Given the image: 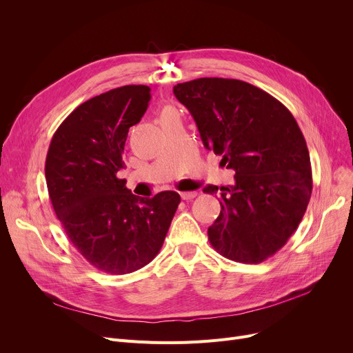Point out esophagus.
Instances as JSON below:
<instances>
[{"label":"esophagus","instance_id":"obj_1","mask_svg":"<svg viewBox=\"0 0 353 353\" xmlns=\"http://www.w3.org/2000/svg\"><path fill=\"white\" fill-rule=\"evenodd\" d=\"M180 196L183 200H192L197 196V192H183V193H180Z\"/></svg>","mask_w":353,"mask_h":353}]
</instances>
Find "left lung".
I'll return each mask as SVG.
<instances>
[{"label":"left lung","instance_id":"1","mask_svg":"<svg viewBox=\"0 0 353 353\" xmlns=\"http://www.w3.org/2000/svg\"><path fill=\"white\" fill-rule=\"evenodd\" d=\"M203 144L233 169L220 188L212 246L230 261L261 263L298 229L312 194L307 145L290 111L266 91L233 79H197L173 87ZM208 184L205 193H217Z\"/></svg>","mask_w":353,"mask_h":353}]
</instances>
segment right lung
I'll return each instance as SVG.
<instances>
[{
    "label": "right lung",
    "instance_id": "right-lung-1",
    "mask_svg": "<svg viewBox=\"0 0 353 353\" xmlns=\"http://www.w3.org/2000/svg\"><path fill=\"white\" fill-rule=\"evenodd\" d=\"M150 87L123 85L80 104L54 133L46 180L55 214L92 266L111 274L150 263L180 203L176 192L134 196L117 173L128 128L144 116Z\"/></svg>",
    "mask_w": 353,
    "mask_h": 353
}]
</instances>
